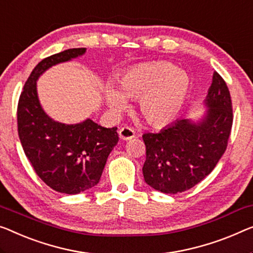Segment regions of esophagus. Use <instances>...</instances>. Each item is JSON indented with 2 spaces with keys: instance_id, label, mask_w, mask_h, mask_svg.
<instances>
[{
  "instance_id": "obj_1",
  "label": "esophagus",
  "mask_w": 253,
  "mask_h": 253,
  "mask_svg": "<svg viewBox=\"0 0 253 253\" xmlns=\"http://www.w3.org/2000/svg\"><path fill=\"white\" fill-rule=\"evenodd\" d=\"M119 137L124 139V141H128V139H131L135 137V131L133 128L130 127H123L119 129Z\"/></svg>"
}]
</instances>
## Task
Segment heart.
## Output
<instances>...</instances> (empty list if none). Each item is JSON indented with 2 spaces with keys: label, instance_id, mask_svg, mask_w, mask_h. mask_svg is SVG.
Returning <instances> with one entry per match:
<instances>
[{
  "label": "heart",
  "instance_id": "heart-1",
  "mask_svg": "<svg viewBox=\"0 0 253 253\" xmlns=\"http://www.w3.org/2000/svg\"><path fill=\"white\" fill-rule=\"evenodd\" d=\"M118 87L108 83L104 99L112 111L128 107L127 97L137 99V108L150 125L170 124L182 110L190 89L185 71L170 62L158 61L130 68L118 79Z\"/></svg>",
  "mask_w": 253,
  "mask_h": 253
}]
</instances>
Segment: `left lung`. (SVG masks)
<instances>
[{
    "mask_svg": "<svg viewBox=\"0 0 253 253\" xmlns=\"http://www.w3.org/2000/svg\"><path fill=\"white\" fill-rule=\"evenodd\" d=\"M199 118H180L159 133H146L145 183L154 190L177 194L206 178L223 156L231 134L233 110L229 90L214 71Z\"/></svg>",
    "mask_w": 253,
    "mask_h": 253,
    "instance_id": "left-lung-1",
    "label": "left lung"
}]
</instances>
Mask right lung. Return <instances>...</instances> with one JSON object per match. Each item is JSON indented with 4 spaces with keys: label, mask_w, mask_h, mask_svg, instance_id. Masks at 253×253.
I'll return each mask as SVG.
<instances>
[{
    "label": "right lung",
    "mask_w": 253,
    "mask_h": 253,
    "mask_svg": "<svg viewBox=\"0 0 253 253\" xmlns=\"http://www.w3.org/2000/svg\"><path fill=\"white\" fill-rule=\"evenodd\" d=\"M85 52V47L69 48L42 60L28 77L18 103V134L26 157L47 186L66 194H78L100 182L119 139L117 127L105 128L89 118L70 125L59 123L41 105L39 78L51 67Z\"/></svg>",
    "instance_id": "add662e5"
}]
</instances>
